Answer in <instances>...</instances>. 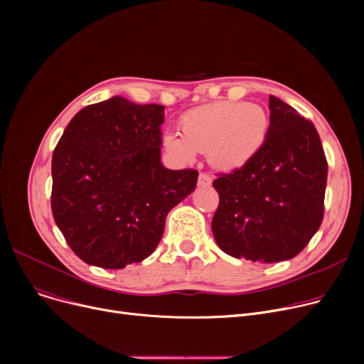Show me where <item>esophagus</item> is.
Instances as JSON below:
<instances>
[{"instance_id": "34e87169", "label": "esophagus", "mask_w": 364, "mask_h": 364, "mask_svg": "<svg viewBox=\"0 0 364 364\" xmlns=\"http://www.w3.org/2000/svg\"><path fill=\"white\" fill-rule=\"evenodd\" d=\"M198 183H199L200 187H209V186H211V183H213V177L209 176V174H206V172H200Z\"/></svg>"}]
</instances>
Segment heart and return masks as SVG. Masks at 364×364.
Returning <instances> with one entry per match:
<instances>
[{
    "label": "heart",
    "instance_id": "obj_1",
    "mask_svg": "<svg viewBox=\"0 0 364 364\" xmlns=\"http://www.w3.org/2000/svg\"><path fill=\"white\" fill-rule=\"evenodd\" d=\"M269 127V114L258 105L215 102L184 113L180 119L181 136L166 132L164 146L184 162L193 161L196 151H206L211 165L235 171L255 158Z\"/></svg>",
    "mask_w": 364,
    "mask_h": 364
}]
</instances>
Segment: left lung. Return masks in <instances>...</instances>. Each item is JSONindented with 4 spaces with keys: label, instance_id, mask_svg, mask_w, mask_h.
<instances>
[{
    "label": "left lung",
    "instance_id": "1",
    "mask_svg": "<svg viewBox=\"0 0 364 364\" xmlns=\"http://www.w3.org/2000/svg\"><path fill=\"white\" fill-rule=\"evenodd\" d=\"M270 127L252 161L221 174L213 233L235 258L279 262L296 257L318 230L328 161L311 121L270 95Z\"/></svg>",
    "mask_w": 364,
    "mask_h": 364
}]
</instances>
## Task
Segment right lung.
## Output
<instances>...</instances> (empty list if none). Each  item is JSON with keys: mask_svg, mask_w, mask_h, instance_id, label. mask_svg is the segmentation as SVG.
Here are the masks:
<instances>
[{"mask_svg": "<svg viewBox=\"0 0 364 364\" xmlns=\"http://www.w3.org/2000/svg\"><path fill=\"white\" fill-rule=\"evenodd\" d=\"M164 106L119 95L75 114L51 161V211L84 262L119 270L156 250L165 218L196 188V169L161 162Z\"/></svg>", "mask_w": 364, "mask_h": 364, "instance_id": "1", "label": "right lung"}]
</instances>
